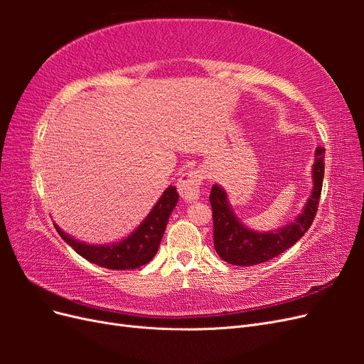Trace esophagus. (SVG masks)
<instances>
[{"label":"esophagus","instance_id":"esophagus-1","mask_svg":"<svg viewBox=\"0 0 364 364\" xmlns=\"http://www.w3.org/2000/svg\"><path fill=\"white\" fill-rule=\"evenodd\" d=\"M205 178L202 170H188L178 179V191L185 202H194L200 197V186Z\"/></svg>","mask_w":364,"mask_h":364}]
</instances>
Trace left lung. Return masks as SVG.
<instances>
[{
  "label": "left lung",
  "mask_w": 364,
  "mask_h": 364,
  "mask_svg": "<svg viewBox=\"0 0 364 364\" xmlns=\"http://www.w3.org/2000/svg\"><path fill=\"white\" fill-rule=\"evenodd\" d=\"M325 173V149H316L313 164V193L305 203L304 211L293 223L274 232H255L241 225L228 202L226 191L218 185H213L209 202L213 208L214 222V247L218 257L234 266H255L266 262L291 247L297 240L310 229L317 214Z\"/></svg>",
  "instance_id": "1"
}]
</instances>
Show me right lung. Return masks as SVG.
<instances>
[{"mask_svg": "<svg viewBox=\"0 0 364 364\" xmlns=\"http://www.w3.org/2000/svg\"><path fill=\"white\" fill-rule=\"evenodd\" d=\"M178 191H176L174 186H168L161 196V199L156 202V205L153 206L144 222H142L127 238L115 245H85L82 241H77L62 232L58 225H54V228L58 229L59 235L67 241L80 257H83L90 262L112 270H134L144 266V264L151 261L153 257L156 255L162 235L165 232V228H167L168 223L170 214L176 203H178Z\"/></svg>", "mask_w": 364, "mask_h": 364, "instance_id": "right-lung-1", "label": "right lung"}]
</instances>
